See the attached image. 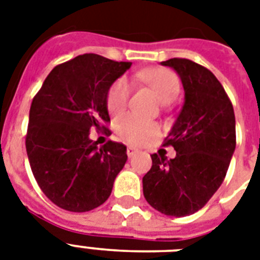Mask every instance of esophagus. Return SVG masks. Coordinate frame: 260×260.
I'll use <instances>...</instances> for the list:
<instances>
[{
  "label": "esophagus",
  "instance_id": "34e87169",
  "mask_svg": "<svg viewBox=\"0 0 260 260\" xmlns=\"http://www.w3.org/2000/svg\"><path fill=\"white\" fill-rule=\"evenodd\" d=\"M138 152H139V150L134 146H128V148H126V154H128V156H129V158H132V156H134L135 154H138Z\"/></svg>",
  "mask_w": 260,
  "mask_h": 260
}]
</instances>
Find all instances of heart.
<instances>
[{
  "label": "heart",
  "instance_id": "obj_1",
  "mask_svg": "<svg viewBox=\"0 0 260 260\" xmlns=\"http://www.w3.org/2000/svg\"><path fill=\"white\" fill-rule=\"evenodd\" d=\"M136 78L142 79L151 89L162 104H170L177 98L179 93V81L177 75L166 69H150L140 71ZM131 85L129 79L125 77L118 78L110 86L106 97V105L110 113L118 114L125 109L129 100ZM116 131L118 136L131 143H143L158 134V126L154 122L147 121L134 113L124 114L116 121Z\"/></svg>",
  "mask_w": 260,
  "mask_h": 260
}]
</instances>
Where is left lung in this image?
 <instances>
[{
	"instance_id": "8db88e82",
	"label": "left lung",
	"mask_w": 260,
	"mask_h": 260,
	"mask_svg": "<svg viewBox=\"0 0 260 260\" xmlns=\"http://www.w3.org/2000/svg\"><path fill=\"white\" fill-rule=\"evenodd\" d=\"M181 78L185 100L167 142L175 158L151 155L143 194L160 213L185 217L209 201L225 178L236 147L234 106L218 79L189 59H169Z\"/></svg>"
}]
</instances>
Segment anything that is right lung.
I'll return each instance as SVG.
<instances>
[{
  "mask_svg": "<svg viewBox=\"0 0 260 260\" xmlns=\"http://www.w3.org/2000/svg\"><path fill=\"white\" fill-rule=\"evenodd\" d=\"M131 64L79 55L55 67L35 95L26 154L43 193L62 209L87 212L102 205L125 165L124 144L97 147L90 131L110 121L108 91Z\"/></svg>",
  "mask_w": 260,
  "mask_h": 260,
  "instance_id": "add662e5",
  "label": "right lung"
}]
</instances>
